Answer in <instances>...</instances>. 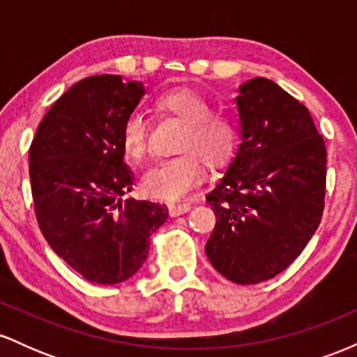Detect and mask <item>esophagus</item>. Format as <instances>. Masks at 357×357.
Returning <instances> with one entry per match:
<instances>
[{"label":"esophagus","instance_id":"34e87169","mask_svg":"<svg viewBox=\"0 0 357 357\" xmlns=\"http://www.w3.org/2000/svg\"><path fill=\"white\" fill-rule=\"evenodd\" d=\"M190 204H169V216L176 218V216L184 215L186 211H190Z\"/></svg>","mask_w":357,"mask_h":357}]
</instances>
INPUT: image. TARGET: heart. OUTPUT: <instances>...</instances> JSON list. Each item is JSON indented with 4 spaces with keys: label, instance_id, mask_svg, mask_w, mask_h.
Here are the masks:
<instances>
[{
    "label": "heart",
    "instance_id": "b5f03b06",
    "mask_svg": "<svg viewBox=\"0 0 357 357\" xmlns=\"http://www.w3.org/2000/svg\"><path fill=\"white\" fill-rule=\"evenodd\" d=\"M161 116L183 126L176 151L181 154L158 162L142 178L149 196L162 202H178L203 176V162L211 171L227 167L241 142V124L231 114L213 112V105L191 89H173L154 102ZM121 144L130 161H144L149 153L147 124L141 114L132 112L122 124Z\"/></svg>",
    "mask_w": 357,
    "mask_h": 357
}]
</instances>
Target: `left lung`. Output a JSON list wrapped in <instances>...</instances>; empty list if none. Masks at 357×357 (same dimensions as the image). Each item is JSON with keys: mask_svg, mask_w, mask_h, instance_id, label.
I'll return each instance as SVG.
<instances>
[{"mask_svg": "<svg viewBox=\"0 0 357 357\" xmlns=\"http://www.w3.org/2000/svg\"><path fill=\"white\" fill-rule=\"evenodd\" d=\"M238 92L241 142L206 195L216 225L204 250L221 275L248 285L284 272L312 238L327 153L305 105L275 82L257 77Z\"/></svg>", "mask_w": 357, "mask_h": 357, "instance_id": "obj_1", "label": "left lung"}]
</instances>
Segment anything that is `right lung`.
I'll list each match as a JSON object with an SVG mask.
<instances>
[{
    "label": "right lung",
    "mask_w": 357,
    "mask_h": 357,
    "mask_svg": "<svg viewBox=\"0 0 357 357\" xmlns=\"http://www.w3.org/2000/svg\"><path fill=\"white\" fill-rule=\"evenodd\" d=\"M144 96L141 82L93 75L45 114L30 147L35 215L45 240L82 277L114 285L142 267L165 204L126 199L134 176L121 129Z\"/></svg>",
    "instance_id": "add662e5"
}]
</instances>
